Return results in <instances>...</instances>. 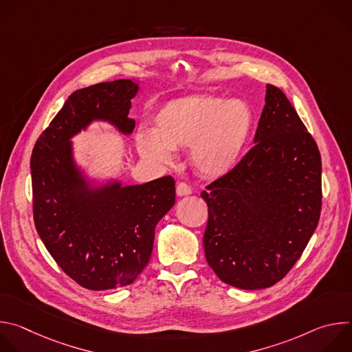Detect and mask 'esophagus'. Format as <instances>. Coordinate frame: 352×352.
Here are the masks:
<instances>
[{"mask_svg":"<svg viewBox=\"0 0 352 352\" xmlns=\"http://www.w3.org/2000/svg\"><path fill=\"white\" fill-rule=\"evenodd\" d=\"M190 193H192V188L188 184L179 182L177 185V195L178 196H186V195H190Z\"/></svg>","mask_w":352,"mask_h":352,"instance_id":"obj_1","label":"esophagus"}]
</instances>
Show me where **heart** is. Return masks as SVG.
Returning a JSON list of instances; mask_svg holds the SVG:
<instances>
[{"mask_svg": "<svg viewBox=\"0 0 352 352\" xmlns=\"http://www.w3.org/2000/svg\"><path fill=\"white\" fill-rule=\"evenodd\" d=\"M153 129L136 135L139 153L156 164H170L174 148L192 147V163L206 177L231 173L241 162L254 113L242 100L197 94L170 100L153 118Z\"/></svg>", "mask_w": 352, "mask_h": 352, "instance_id": "b5f03b06", "label": "heart"}]
</instances>
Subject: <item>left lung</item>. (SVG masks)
<instances>
[{"label":"left lung","mask_w":352,"mask_h":352,"mask_svg":"<svg viewBox=\"0 0 352 352\" xmlns=\"http://www.w3.org/2000/svg\"><path fill=\"white\" fill-rule=\"evenodd\" d=\"M254 143L238 166L206 186L205 255L241 289L280 281L302 255L322 209L318 144L285 94L266 86Z\"/></svg>","instance_id":"8db88e82"}]
</instances>
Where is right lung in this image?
Returning a JSON list of instances; mask_svg holds the SVG:
<instances>
[{
  "label": "right lung",
  "instance_id": "1",
  "mask_svg": "<svg viewBox=\"0 0 352 352\" xmlns=\"http://www.w3.org/2000/svg\"><path fill=\"white\" fill-rule=\"evenodd\" d=\"M138 90V82L118 79L74 91L32 152L36 230L57 265L87 289L132 284L152 256L157 223L175 204L170 175L142 185L98 184L74 159L71 139L93 121L133 132L128 114Z\"/></svg>",
  "mask_w": 352,
  "mask_h": 352
}]
</instances>
